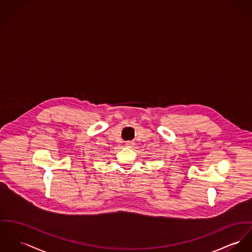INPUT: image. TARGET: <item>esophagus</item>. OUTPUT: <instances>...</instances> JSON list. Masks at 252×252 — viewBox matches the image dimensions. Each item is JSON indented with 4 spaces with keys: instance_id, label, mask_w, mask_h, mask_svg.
Instances as JSON below:
<instances>
[{
    "instance_id": "obj_1",
    "label": "esophagus",
    "mask_w": 252,
    "mask_h": 252,
    "mask_svg": "<svg viewBox=\"0 0 252 252\" xmlns=\"http://www.w3.org/2000/svg\"><path fill=\"white\" fill-rule=\"evenodd\" d=\"M126 146L128 147V148H131V147L134 146V142H132V141H126Z\"/></svg>"
}]
</instances>
